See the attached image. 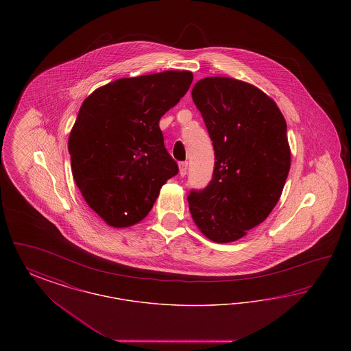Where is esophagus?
Instances as JSON below:
<instances>
[{
    "label": "esophagus",
    "instance_id": "obj_1",
    "mask_svg": "<svg viewBox=\"0 0 351 351\" xmlns=\"http://www.w3.org/2000/svg\"><path fill=\"white\" fill-rule=\"evenodd\" d=\"M186 169H188V163H186V162H182V163H179L180 176H185V175H186Z\"/></svg>",
    "mask_w": 351,
    "mask_h": 351
}]
</instances>
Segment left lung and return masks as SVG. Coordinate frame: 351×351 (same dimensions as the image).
<instances>
[{
  "label": "left lung",
  "instance_id": "left-lung-1",
  "mask_svg": "<svg viewBox=\"0 0 351 351\" xmlns=\"http://www.w3.org/2000/svg\"><path fill=\"white\" fill-rule=\"evenodd\" d=\"M192 99L215 150L212 180L188 195L205 237L233 242L263 222L283 192L291 166L287 123L266 93L230 77H205Z\"/></svg>",
  "mask_w": 351,
  "mask_h": 351
}]
</instances>
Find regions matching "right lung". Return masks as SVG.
Segmentation results:
<instances>
[{"label":"right lung","instance_id":"add662e5","mask_svg":"<svg viewBox=\"0 0 351 351\" xmlns=\"http://www.w3.org/2000/svg\"><path fill=\"white\" fill-rule=\"evenodd\" d=\"M192 80L189 71L118 79L84 100L68 139L71 167L84 200L108 225L142 221L178 175L159 121Z\"/></svg>","mask_w":351,"mask_h":351}]
</instances>
